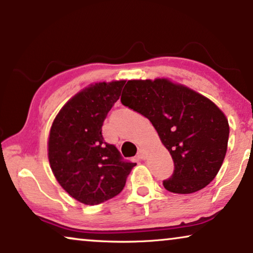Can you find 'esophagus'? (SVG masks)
Listing matches in <instances>:
<instances>
[{
	"label": "esophagus",
	"mask_w": 253,
	"mask_h": 253,
	"mask_svg": "<svg viewBox=\"0 0 253 253\" xmlns=\"http://www.w3.org/2000/svg\"><path fill=\"white\" fill-rule=\"evenodd\" d=\"M137 158H138V159H140V160H144V159L146 158V155H145V153H144V151H143V150H140L139 152H138V153H137Z\"/></svg>",
	"instance_id": "34e87169"
}]
</instances>
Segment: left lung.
Segmentation results:
<instances>
[{
    "instance_id": "left-lung-1",
    "label": "left lung",
    "mask_w": 253,
    "mask_h": 253,
    "mask_svg": "<svg viewBox=\"0 0 253 253\" xmlns=\"http://www.w3.org/2000/svg\"><path fill=\"white\" fill-rule=\"evenodd\" d=\"M121 102L153 124L174 161L164 186L174 193H192L210 184L226 157L229 124L205 96L168 79L129 81Z\"/></svg>"
}]
</instances>
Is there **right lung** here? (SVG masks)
<instances>
[{"mask_svg":"<svg viewBox=\"0 0 253 253\" xmlns=\"http://www.w3.org/2000/svg\"><path fill=\"white\" fill-rule=\"evenodd\" d=\"M124 84L98 83L83 89L65 103L51 126V170L62 188L85 205H98L119 195L136 166L102 137L103 122Z\"/></svg>","mask_w":253,"mask_h":253,"instance_id":"add662e5","label":"right lung"}]
</instances>
